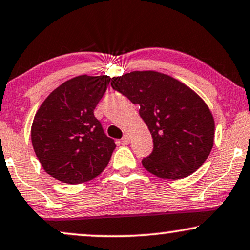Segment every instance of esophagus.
Segmentation results:
<instances>
[{"mask_svg": "<svg viewBox=\"0 0 250 250\" xmlns=\"http://www.w3.org/2000/svg\"><path fill=\"white\" fill-rule=\"evenodd\" d=\"M121 141H122L123 144H129V143H130V137H129L128 135H125V136H123V137H122Z\"/></svg>", "mask_w": 250, "mask_h": 250, "instance_id": "34e87169", "label": "esophagus"}]
</instances>
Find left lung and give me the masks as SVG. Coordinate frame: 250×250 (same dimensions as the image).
Listing matches in <instances>:
<instances>
[{
	"label": "left lung",
	"mask_w": 250,
	"mask_h": 250,
	"mask_svg": "<svg viewBox=\"0 0 250 250\" xmlns=\"http://www.w3.org/2000/svg\"><path fill=\"white\" fill-rule=\"evenodd\" d=\"M114 90L138 104L153 138V152L143 159L156 177L181 179L204 165L214 145L215 121L197 92L164 73L134 71L113 78Z\"/></svg>",
	"instance_id": "left-lung-1"
}]
</instances>
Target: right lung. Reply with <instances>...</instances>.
I'll list each match as a JSON object with an SVG mask.
<instances>
[{
	"mask_svg": "<svg viewBox=\"0 0 250 250\" xmlns=\"http://www.w3.org/2000/svg\"><path fill=\"white\" fill-rule=\"evenodd\" d=\"M111 78L80 75L56 88L33 120V148L46 174L67 184L101 175L116 147L105 135L94 109Z\"/></svg>",
	"mask_w": 250,
	"mask_h": 250,
	"instance_id": "1",
	"label": "right lung"
}]
</instances>
